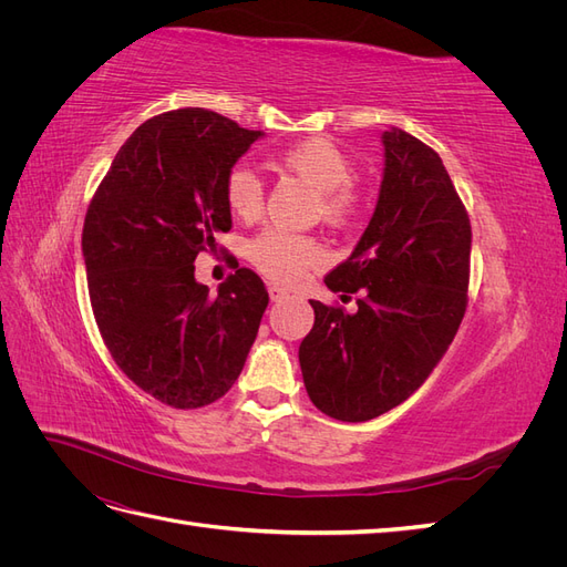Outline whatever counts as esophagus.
<instances>
[{"label": "esophagus", "mask_w": 567, "mask_h": 567, "mask_svg": "<svg viewBox=\"0 0 567 567\" xmlns=\"http://www.w3.org/2000/svg\"><path fill=\"white\" fill-rule=\"evenodd\" d=\"M286 296H288V290H286V288H281V286H277V284H271V286H269V298H271L274 302L284 300Z\"/></svg>", "instance_id": "1"}]
</instances>
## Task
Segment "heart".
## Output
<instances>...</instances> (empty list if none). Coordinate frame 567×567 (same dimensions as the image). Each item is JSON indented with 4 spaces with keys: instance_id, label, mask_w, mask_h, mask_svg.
Instances as JSON below:
<instances>
[{
    "instance_id": "heart-1",
    "label": "heart",
    "mask_w": 567,
    "mask_h": 567,
    "mask_svg": "<svg viewBox=\"0 0 567 567\" xmlns=\"http://www.w3.org/2000/svg\"><path fill=\"white\" fill-rule=\"evenodd\" d=\"M279 165L290 175L312 186L319 196V215L333 227H346L362 210V198L352 186L354 163L336 142L315 136V140L288 146L279 153ZM265 188L250 167L236 165L225 177L227 208L241 219H252L262 210ZM248 260L281 284H293L300 274L319 262L321 248L315 238L288 234L269 227L252 236L246 246Z\"/></svg>"
}]
</instances>
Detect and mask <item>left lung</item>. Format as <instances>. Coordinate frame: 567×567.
<instances>
[{"mask_svg":"<svg viewBox=\"0 0 567 567\" xmlns=\"http://www.w3.org/2000/svg\"><path fill=\"white\" fill-rule=\"evenodd\" d=\"M373 217L346 262L326 274L357 310L315 307L300 342L307 394L326 416L362 423L414 394L466 315L471 219L437 153L398 127L383 132Z\"/></svg>","mask_w":567,"mask_h":567,"instance_id":"1","label":"left lung"}]
</instances>
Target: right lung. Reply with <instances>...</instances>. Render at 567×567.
Here are the masks:
<instances>
[{
  "label": "right lung",
  "mask_w": 567,
  "mask_h": 567,
  "mask_svg": "<svg viewBox=\"0 0 567 567\" xmlns=\"http://www.w3.org/2000/svg\"><path fill=\"white\" fill-rule=\"evenodd\" d=\"M260 136L205 109L153 115L120 146L84 217L99 333L134 385L175 409L236 383L267 310V288L246 267L215 298L194 277L198 252L231 229L225 177Z\"/></svg>",
  "instance_id": "right-lung-1"
}]
</instances>
